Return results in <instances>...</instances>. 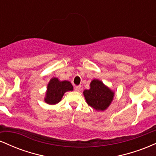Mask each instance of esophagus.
<instances>
[{
	"mask_svg": "<svg viewBox=\"0 0 156 156\" xmlns=\"http://www.w3.org/2000/svg\"><path fill=\"white\" fill-rule=\"evenodd\" d=\"M80 86H76V87H74V89H75V91H77V92H78V91H80Z\"/></svg>",
	"mask_w": 156,
	"mask_h": 156,
	"instance_id": "obj_1",
	"label": "esophagus"
}]
</instances>
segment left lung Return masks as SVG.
Wrapping results in <instances>:
<instances>
[{
  "label": "left lung",
  "instance_id": "left-lung-1",
  "mask_svg": "<svg viewBox=\"0 0 156 156\" xmlns=\"http://www.w3.org/2000/svg\"><path fill=\"white\" fill-rule=\"evenodd\" d=\"M87 103L96 110L103 111L112 103L114 92L105 87L99 80H93L90 83V89L83 92Z\"/></svg>",
  "mask_w": 156,
  "mask_h": 156
}]
</instances>
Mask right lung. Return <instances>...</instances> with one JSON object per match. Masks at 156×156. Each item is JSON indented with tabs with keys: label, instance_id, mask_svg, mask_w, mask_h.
<instances>
[{
	"label": "right lung",
	"instance_id": "1",
	"mask_svg": "<svg viewBox=\"0 0 156 156\" xmlns=\"http://www.w3.org/2000/svg\"><path fill=\"white\" fill-rule=\"evenodd\" d=\"M73 87L69 81H59L58 78H53L48 85L47 93L44 101L48 104H55L60 102L66 92L72 91Z\"/></svg>",
	"mask_w": 156,
	"mask_h": 156
}]
</instances>
